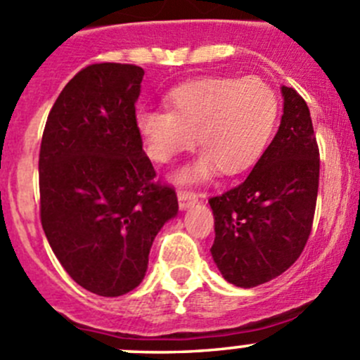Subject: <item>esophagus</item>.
<instances>
[{
  "mask_svg": "<svg viewBox=\"0 0 360 360\" xmlns=\"http://www.w3.org/2000/svg\"><path fill=\"white\" fill-rule=\"evenodd\" d=\"M177 200H179L181 209H188V207L198 202V193L191 190H179L177 191Z\"/></svg>",
  "mask_w": 360,
  "mask_h": 360,
  "instance_id": "esophagus-1",
  "label": "esophagus"
}]
</instances>
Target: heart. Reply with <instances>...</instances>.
Instances as JSON below:
<instances>
[{"label": "heart", "instance_id": "1", "mask_svg": "<svg viewBox=\"0 0 360 360\" xmlns=\"http://www.w3.org/2000/svg\"><path fill=\"white\" fill-rule=\"evenodd\" d=\"M170 110L144 108L136 127L146 153L158 163L198 144L200 158L179 174L181 181H200L219 167L238 174L259 160L281 116V99L261 78H200L176 86L167 96Z\"/></svg>", "mask_w": 360, "mask_h": 360}]
</instances>
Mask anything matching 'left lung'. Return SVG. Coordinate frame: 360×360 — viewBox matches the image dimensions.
<instances>
[{"label":"left lung","mask_w":360,"mask_h":360,"mask_svg":"<svg viewBox=\"0 0 360 360\" xmlns=\"http://www.w3.org/2000/svg\"><path fill=\"white\" fill-rule=\"evenodd\" d=\"M284 115L270 146L238 186L210 197L216 238L210 248L223 277L256 288L301 256L319 191L317 139L303 97L282 86Z\"/></svg>","instance_id":"1"}]
</instances>
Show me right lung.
<instances>
[{
    "mask_svg": "<svg viewBox=\"0 0 360 360\" xmlns=\"http://www.w3.org/2000/svg\"><path fill=\"white\" fill-rule=\"evenodd\" d=\"M143 68L90 64L49 112L39 148V219L69 277L99 296L144 278L177 195L157 179L136 127Z\"/></svg>",
    "mask_w": 360,
    "mask_h": 360,
    "instance_id": "right-lung-1",
    "label": "right lung"
}]
</instances>
